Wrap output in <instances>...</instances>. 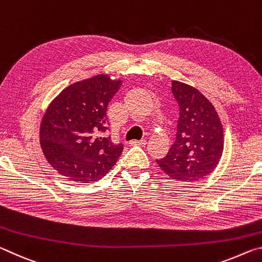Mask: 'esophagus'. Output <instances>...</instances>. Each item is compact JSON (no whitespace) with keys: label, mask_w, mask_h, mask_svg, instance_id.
Returning <instances> with one entry per match:
<instances>
[{"label":"esophagus","mask_w":262,"mask_h":262,"mask_svg":"<svg viewBox=\"0 0 262 262\" xmlns=\"http://www.w3.org/2000/svg\"><path fill=\"white\" fill-rule=\"evenodd\" d=\"M130 143L132 144H136V145H145V144H147V140H140V141L134 140V141H132Z\"/></svg>","instance_id":"1"}]
</instances>
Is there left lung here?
<instances>
[{"mask_svg": "<svg viewBox=\"0 0 262 262\" xmlns=\"http://www.w3.org/2000/svg\"><path fill=\"white\" fill-rule=\"evenodd\" d=\"M179 106L176 140L158 166L177 181H198L209 176L224 149L223 127L209 100L198 89L172 81Z\"/></svg>", "mask_w": 262, "mask_h": 262, "instance_id": "obj_1", "label": "left lung"}]
</instances>
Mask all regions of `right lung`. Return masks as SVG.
I'll list each match as a JSON object with an SVG mask.
<instances>
[{
	"mask_svg": "<svg viewBox=\"0 0 262 262\" xmlns=\"http://www.w3.org/2000/svg\"><path fill=\"white\" fill-rule=\"evenodd\" d=\"M122 84L101 74L72 84L48 106L40 123V145L54 170L74 183L100 180L123 150L108 129L106 111Z\"/></svg>",
	"mask_w": 262,
	"mask_h": 262,
	"instance_id": "right-lung-1",
	"label": "right lung"
}]
</instances>
